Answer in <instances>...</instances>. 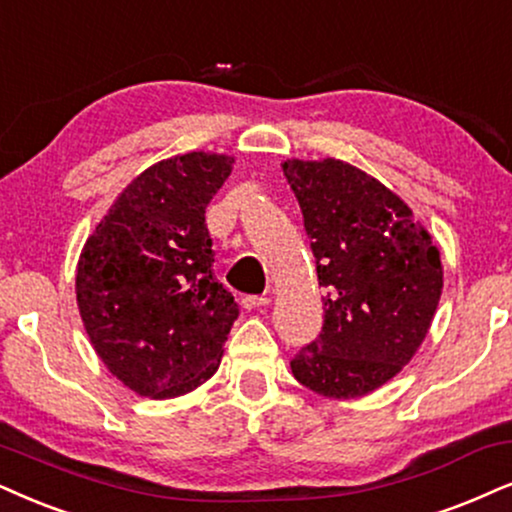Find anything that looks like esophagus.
<instances>
[{"label":"esophagus","mask_w":512,"mask_h":512,"mask_svg":"<svg viewBox=\"0 0 512 512\" xmlns=\"http://www.w3.org/2000/svg\"><path fill=\"white\" fill-rule=\"evenodd\" d=\"M271 302L269 295H245L243 297V307L248 309H260V307H267V304Z\"/></svg>","instance_id":"34e87169"}]
</instances>
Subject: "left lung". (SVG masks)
<instances>
[{"label":"left lung","mask_w":512,"mask_h":512,"mask_svg":"<svg viewBox=\"0 0 512 512\" xmlns=\"http://www.w3.org/2000/svg\"><path fill=\"white\" fill-rule=\"evenodd\" d=\"M312 238L323 328L290 361L297 383L328 399L366 397L423 345L444 269L413 210L385 184L335 158L281 165Z\"/></svg>","instance_id":"obj_1"}]
</instances>
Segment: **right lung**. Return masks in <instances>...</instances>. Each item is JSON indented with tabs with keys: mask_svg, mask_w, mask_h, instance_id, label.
Masks as SVG:
<instances>
[{
	"mask_svg": "<svg viewBox=\"0 0 512 512\" xmlns=\"http://www.w3.org/2000/svg\"><path fill=\"white\" fill-rule=\"evenodd\" d=\"M234 170L191 151L132 179L80 252L77 307L94 352L141 397L170 399L212 378L238 319L212 276L205 208Z\"/></svg>",
	"mask_w": 512,
	"mask_h": 512,
	"instance_id": "add662e5",
	"label": "right lung"
}]
</instances>
